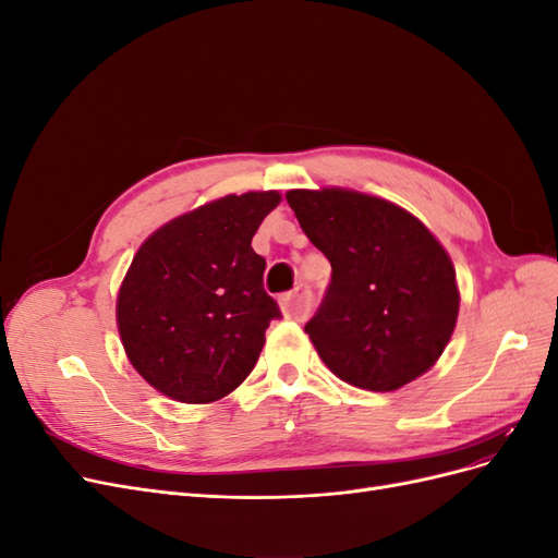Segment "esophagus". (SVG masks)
<instances>
[{
  "label": "esophagus",
  "mask_w": 558,
  "mask_h": 558,
  "mask_svg": "<svg viewBox=\"0 0 558 558\" xmlns=\"http://www.w3.org/2000/svg\"><path fill=\"white\" fill-rule=\"evenodd\" d=\"M283 312L295 320H305L312 312V291L307 283H298L295 289L283 298Z\"/></svg>",
  "instance_id": "1"
}]
</instances>
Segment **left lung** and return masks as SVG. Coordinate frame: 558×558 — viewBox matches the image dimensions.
Returning <instances> with one entry per match:
<instances>
[{
	"label": "left lung",
	"instance_id": "obj_1",
	"mask_svg": "<svg viewBox=\"0 0 558 558\" xmlns=\"http://www.w3.org/2000/svg\"><path fill=\"white\" fill-rule=\"evenodd\" d=\"M300 228L330 260L324 305L305 332L332 375L396 391L447 349L461 293L445 246L414 214L349 189L286 193Z\"/></svg>",
	"mask_w": 558,
	"mask_h": 558
}]
</instances>
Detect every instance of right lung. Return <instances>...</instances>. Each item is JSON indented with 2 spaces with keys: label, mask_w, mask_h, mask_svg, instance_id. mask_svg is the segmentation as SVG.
<instances>
[{
  "label": "right lung",
  "mask_w": 558,
  "mask_h": 558,
  "mask_svg": "<svg viewBox=\"0 0 558 558\" xmlns=\"http://www.w3.org/2000/svg\"><path fill=\"white\" fill-rule=\"evenodd\" d=\"M279 191L223 195L148 234L116 298V324L137 373L177 402L226 398L256 365L277 302L251 248Z\"/></svg>",
  "instance_id": "1"
}]
</instances>
